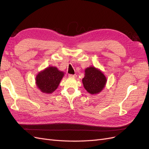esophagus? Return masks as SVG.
<instances>
[{
  "instance_id": "esophagus-1",
  "label": "esophagus",
  "mask_w": 149,
  "mask_h": 149,
  "mask_svg": "<svg viewBox=\"0 0 149 149\" xmlns=\"http://www.w3.org/2000/svg\"><path fill=\"white\" fill-rule=\"evenodd\" d=\"M68 76L70 78H76V74H68Z\"/></svg>"
}]
</instances>
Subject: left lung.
Listing matches in <instances>:
<instances>
[{"label": "left lung", "mask_w": 149, "mask_h": 149, "mask_svg": "<svg viewBox=\"0 0 149 149\" xmlns=\"http://www.w3.org/2000/svg\"><path fill=\"white\" fill-rule=\"evenodd\" d=\"M82 81L85 89L93 94L101 92L106 83L105 76L94 67H89L85 70Z\"/></svg>", "instance_id": "1"}]
</instances>
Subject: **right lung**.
I'll return each instance as SVG.
<instances>
[{
  "label": "right lung",
  "mask_w": 149,
  "mask_h": 149,
  "mask_svg": "<svg viewBox=\"0 0 149 149\" xmlns=\"http://www.w3.org/2000/svg\"><path fill=\"white\" fill-rule=\"evenodd\" d=\"M63 75V72L56 67H48L37 74L36 83L43 93H52L58 88Z\"/></svg>",
  "instance_id": "obj_1"
}]
</instances>
